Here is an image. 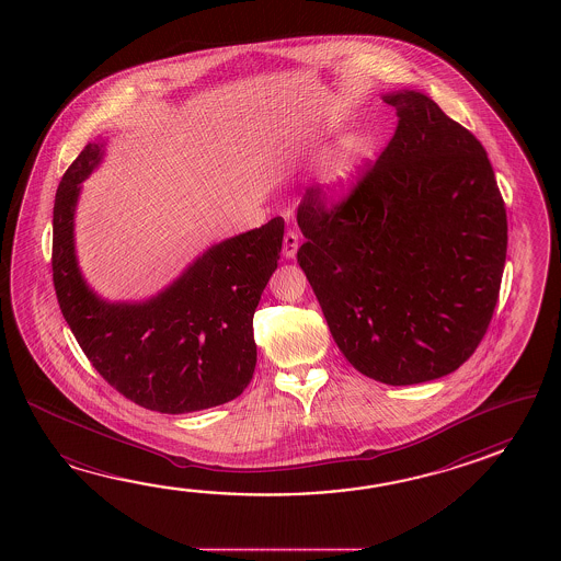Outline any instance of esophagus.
Wrapping results in <instances>:
<instances>
[{
    "label": "esophagus",
    "mask_w": 561,
    "mask_h": 561,
    "mask_svg": "<svg viewBox=\"0 0 561 561\" xmlns=\"http://www.w3.org/2000/svg\"><path fill=\"white\" fill-rule=\"evenodd\" d=\"M298 247H300V240H298L297 232L288 230L285 234V240H283V254H285L286 259H295Z\"/></svg>",
    "instance_id": "1"
}]
</instances>
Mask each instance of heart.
Wrapping results in <instances>:
<instances>
[{
  "label": "heart",
  "instance_id": "1",
  "mask_svg": "<svg viewBox=\"0 0 561 561\" xmlns=\"http://www.w3.org/2000/svg\"><path fill=\"white\" fill-rule=\"evenodd\" d=\"M363 140H346L322 158L314 176L317 192L322 201L331 204L343 203L355 192L363 170Z\"/></svg>",
  "mask_w": 561,
  "mask_h": 561
}]
</instances>
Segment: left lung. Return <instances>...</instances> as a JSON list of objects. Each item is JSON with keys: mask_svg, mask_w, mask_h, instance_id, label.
<instances>
[{"mask_svg": "<svg viewBox=\"0 0 561 561\" xmlns=\"http://www.w3.org/2000/svg\"><path fill=\"white\" fill-rule=\"evenodd\" d=\"M381 98L399 116L393 140L341 206H298L297 261L346 360L415 385L459 369L488 331L507 216L471 131L417 90Z\"/></svg>", "mask_w": 561, "mask_h": 561, "instance_id": "8db88e82", "label": "left lung"}]
</instances>
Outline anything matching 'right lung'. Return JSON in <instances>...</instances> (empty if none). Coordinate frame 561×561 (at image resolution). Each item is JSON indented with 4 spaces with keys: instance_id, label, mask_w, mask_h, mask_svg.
<instances>
[{
    "instance_id": "obj_1",
    "label": "right lung",
    "mask_w": 561,
    "mask_h": 561,
    "mask_svg": "<svg viewBox=\"0 0 561 561\" xmlns=\"http://www.w3.org/2000/svg\"><path fill=\"white\" fill-rule=\"evenodd\" d=\"M106 146V136L88 144L56 192L51 268L61 314L94 369L134 403L168 415L228 403L256 367L252 317L280 259L285 220L210 244L152 297L107 300L76 252L82 182Z\"/></svg>"
}]
</instances>
